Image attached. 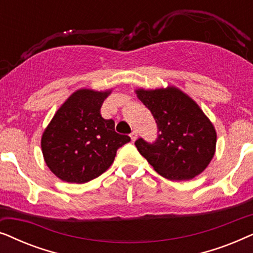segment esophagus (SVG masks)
I'll list each match as a JSON object with an SVG mask.
<instances>
[{
	"label": "esophagus",
	"mask_w": 253,
	"mask_h": 253,
	"mask_svg": "<svg viewBox=\"0 0 253 253\" xmlns=\"http://www.w3.org/2000/svg\"><path fill=\"white\" fill-rule=\"evenodd\" d=\"M130 137H131V140L134 141L137 139V131H132V132L130 133Z\"/></svg>",
	"instance_id": "1"
}]
</instances>
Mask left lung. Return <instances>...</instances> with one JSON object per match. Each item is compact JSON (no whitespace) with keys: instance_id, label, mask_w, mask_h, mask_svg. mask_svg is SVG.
Masks as SVG:
<instances>
[{"instance_id":"left-lung-1","label":"left lung","mask_w":253,"mask_h":253,"mask_svg":"<svg viewBox=\"0 0 253 253\" xmlns=\"http://www.w3.org/2000/svg\"><path fill=\"white\" fill-rule=\"evenodd\" d=\"M136 93L158 126L154 141H134L139 153L165 178L186 181L199 175L212 160L216 144L215 129L203 110L176 87Z\"/></svg>"}]
</instances>
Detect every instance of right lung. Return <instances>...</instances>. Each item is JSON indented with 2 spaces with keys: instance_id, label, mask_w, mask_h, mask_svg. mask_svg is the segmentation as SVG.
Here are the masks:
<instances>
[{
  "instance_id": "add662e5",
  "label": "right lung",
  "mask_w": 253,
  "mask_h": 253,
  "mask_svg": "<svg viewBox=\"0 0 253 253\" xmlns=\"http://www.w3.org/2000/svg\"><path fill=\"white\" fill-rule=\"evenodd\" d=\"M92 89L75 92L55 114L41 138L44 161L62 181L86 183L105 172L116 152L131 138L115 131L100 109L109 94Z\"/></svg>"
}]
</instances>
